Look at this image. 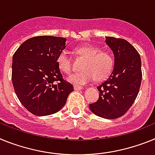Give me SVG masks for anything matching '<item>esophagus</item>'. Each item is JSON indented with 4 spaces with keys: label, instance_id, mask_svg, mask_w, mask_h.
Instances as JSON below:
<instances>
[{
    "label": "esophagus",
    "instance_id": "obj_1",
    "mask_svg": "<svg viewBox=\"0 0 155 155\" xmlns=\"http://www.w3.org/2000/svg\"><path fill=\"white\" fill-rule=\"evenodd\" d=\"M74 90H75V91H81V90H83V87L75 85L74 86Z\"/></svg>",
    "mask_w": 155,
    "mask_h": 155
}]
</instances>
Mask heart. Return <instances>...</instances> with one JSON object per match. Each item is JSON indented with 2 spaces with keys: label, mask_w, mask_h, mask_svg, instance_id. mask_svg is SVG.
I'll list each match as a JSON object with an SVG mask.
<instances>
[{
  "label": "heart",
  "mask_w": 155,
  "mask_h": 155,
  "mask_svg": "<svg viewBox=\"0 0 155 155\" xmlns=\"http://www.w3.org/2000/svg\"><path fill=\"white\" fill-rule=\"evenodd\" d=\"M76 54L84 59L82 64L83 71L72 74L68 80L76 85H84L95 78L97 81H102L108 77L114 65V59L109 53L101 51L92 45L79 46L75 49ZM59 69L64 73L72 72V62L68 52L62 51L57 58Z\"/></svg>",
  "instance_id": "obj_1"
}]
</instances>
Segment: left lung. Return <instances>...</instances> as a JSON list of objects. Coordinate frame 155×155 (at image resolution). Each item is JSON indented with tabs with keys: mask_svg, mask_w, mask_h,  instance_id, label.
Returning <instances> with one entry per match:
<instances>
[{
	"mask_svg": "<svg viewBox=\"0 0 155 155\" xmlns=\"http://www.w3.org/2000/svg\"><path fill=\"white\" fill-rule=\"evenodd\" d=\"M114 54V68L107 80L98 86L99 98L89 107L94 114L107 119L122 116L139 93L142 79L139 53L127 40L105 37Z\"/></svg>",
	"mask_w": 155,
	"mask_h": 155,
	"instance_id": "obj_1",
	"label": "left lung"
}]
</instances>
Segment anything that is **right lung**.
<instances>
[{"label":"right lung","mask_w":155,"mask_h":155,"mask_svg":"<svg viewBox=\"0 0 155 155\" xmlns=\"http://www.w3.org/2000/svg\"><path fill=\"white\" fill-rule=\"evenodd\" d=\"M66 39L40 36L28 39L12 58L15 92L24 107L37 116L58 112L64 107L73 87L63 79L58 55L65 48Z\"/></svg>","instance_id":"1"}]
</instances>
